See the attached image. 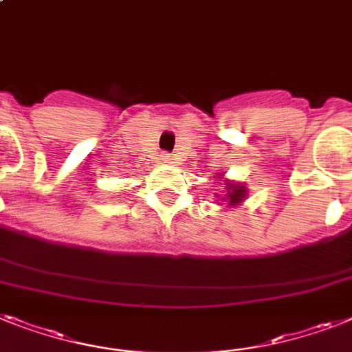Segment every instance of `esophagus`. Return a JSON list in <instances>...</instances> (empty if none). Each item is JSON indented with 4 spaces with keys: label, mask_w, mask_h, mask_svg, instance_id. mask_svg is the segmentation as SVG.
<instances>
[{
    "label": "esophagus",
    "mask_w": 352,
    "mask_h": 352,
    "mask_svg": "<svg viewBox=\"0 0 352 352\" xmlns=\"http://www.w3.org/2000/svg\"><path fill=\"white\" fill-rule=\"evenodd\" d=\"M165 162H167V164H170V160H173V158H170V156H165Z\"/></svg>",
    "instance_id": "obj_1"
}]
</instances>
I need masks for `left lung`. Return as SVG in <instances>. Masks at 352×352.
<instances>
[{"instance_id":"8db88e82","label":"left lung","mask_w":352,"mask_h":352,"mask_svg":"<svg viewBox=\"0 0 352 352\" xmlns=\"http://www.w3.org/2000/svg\"><path fill=\"white\" fill-rule=\"evenodd\" d=\"M225 187H226V194L223 199H226L230 207H235V205L243 203V199L246 197V192H248V190H246V185H241V183H232V182H228V179L225 182Z\"/></svg>"}]
</instances>
